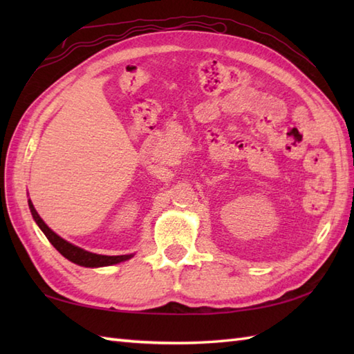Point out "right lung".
I'll return each instance as SVG.
<instances>
[{"instance_id":"1","label":"right lung","mask_w":354,"mask_h":354,"mask_svg":"<svg viewBox=\"0 0 354 354\" xmlns=\"http://www.w3.org/2000/svg\"><path fill=\"white\" fill-rule=\"evenodd\" d=\"M28 207L30 212H32V216L35 222L37 223V227L42 230V232L50 240V243L56 248V250L61 252L65 259H68L70 261L76 263L79 266H85V268H100V266H111V265H117L120 261L129 260L132 257V254L129 255H102V254H94L82 250V248L73 245L70 242H66L62 237H59L55 231L50 230L45 222L41 219V216L37 214L35 209L32 201L28 199Z\"/></svg>"}]
</instances>
